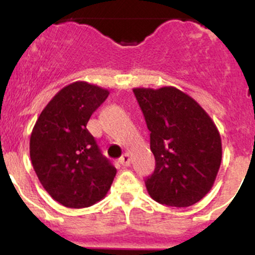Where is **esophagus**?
<instances>
[{
	"mask_svg": "<svg viewBox=\"0 0 255 255\" xmlns=\"http://www.w3.org/2000/svg\"><path fill=\"white\" fill-rule=\"evenodd\" d=\"M120 163H121L124 166H129L130 164V154L129 153H125L124 156L120 158Z\"/></svg>",
	"mask_w": 255,
	"mask_h": 255,
	"instance_id": "1",
	"label": "esophagus"
}]
</instances>
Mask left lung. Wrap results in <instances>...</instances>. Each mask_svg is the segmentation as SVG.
I'll list each match as a JSON object with an SVG mask.
<instances>
[{"mask_svg": "<svg viewBox=\"0 0 255 255\" xmlns=\"http://www.w3.org/2000/svg\"><path fill=\"white\" fill-rule=\"evenodd\" d=\"M156 159L146 178L150 197L163 205L188 207L212 188L222 162L218 128L200 104L174 86L133 89Z\"/></svg>", "mask_w": 255, "mask_h": 255, "instance_id": "8db88e82", "label": "left lung"}]
</instances>
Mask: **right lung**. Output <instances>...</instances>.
I'll return each mask as SVG.
<instances>
[{"mask_svg": "<svg viewBox=\"0 0 255 255\" xmlns=\"http://www.w3.org/2000/svg\"><path fill=\"white\" fill-rule=\"evenodd\" d=\"M109 91L75 81L46 104L31 133L30 157L38 180L50 197L69 209H83L105 198L116 169L87 130L91 115Z\"/></svg>", "mask_w": 255, "mask_h": 255, "instance_id": "right-lung-1", "label": "right lung"}]
</instances>
